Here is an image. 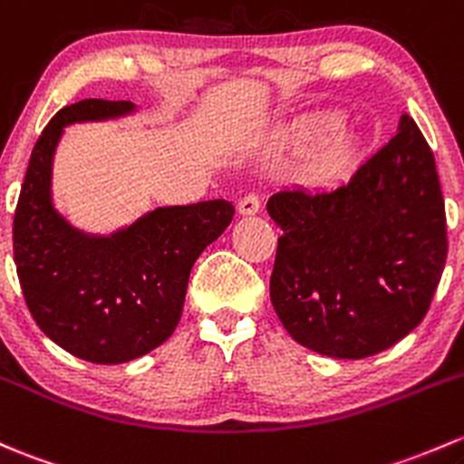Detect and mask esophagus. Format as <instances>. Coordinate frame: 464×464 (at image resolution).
Segmentation results:
<instances>
[{
    "label": "esophagus",
    "instance_id": "34e87169",
    "mask_svg": "<svg viewBox=\"0 0 464 464\" xmlns=\"http://www.w3.org/2000/svg\"><path fill=\"white\" fill-rule=\"evenodd\" d=\"M260 211V195L248 193L240 199V213L242 216H256Z\"/></svg>",
    "mask_w": 464,
    "mask_h": 464
}]
</instances>
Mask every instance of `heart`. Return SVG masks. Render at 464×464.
<instances>
[{
	"mask_svg": "<svg viewBox=\"0 0 464 464\" xmlns=\"http://www.w3.org/2000/svg\"><path fill=\"white\" fill-rule=\"evenodd\" d=\"M355 155V144L351 140V135L343 126H331L324 135H322L320 144L315 146L314 153V167L315 178L326 179H338L347 173L351 162H353Z\"/></svg>",
	"mask_w": 464,
	"mask_h": 464,
	"instance_id": "heart-1",
	"label": "heart"
}]
</instances>
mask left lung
Segmentation results:
<instances>
[{"instance_id":"8db88e82","label":"left lung","mask_w":464,"mask_h":464,"mask_svg":"<svg viewBox=\"0 0 464 464\" xmlns=\"http://www.w3.org/2000/svg\"><path fill=\"white\" fill-rule=\"evenodd\" d=\"M271 302L291 338L331 358H367L416 329L447 260L436 162L420 129L398 133L329 191L285 188Z\"/></svg>"}]
</instances>
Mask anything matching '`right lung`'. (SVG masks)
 <instances>
[{
    "label": "right lung",
    "instance_id": "obj_1",
    "mask_svg": "<svg viewBox=\"0 0 464 464\" xmlns=\"http://www.w3.org/2000/svg\"><path fill=\"white\" fill-rule=\"evenodd\" d=\"M133 109L82 100L57 111L33 146L13 219L14 266L33 320L53 343L95 364L129 362L167 343L195 260L236 213L227 199L155 208L113 236L92 237L53 208V155L64 126Z\"/></svg>",
    "mask_w": 464,
    "mask_h": 464
}]
</instances>
